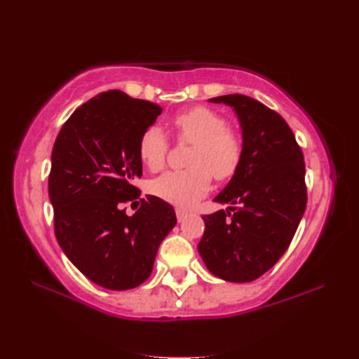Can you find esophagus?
<instances>
[{"label": "esophagus", "instance_id": "34e87169", "mask_svg": "<svg viewBox=\"0 0 359 359\" xmlns=\"http://www.w3.org/2000/svg\"><path fill=\"white\" fill-rule=\"evenodd\" d=\"M175 216H177L179 222H182V220H184L187 216V211L184 208H175Z\"/></svg>", "mask_w": 359, "mask_h": 359}]
</instances>
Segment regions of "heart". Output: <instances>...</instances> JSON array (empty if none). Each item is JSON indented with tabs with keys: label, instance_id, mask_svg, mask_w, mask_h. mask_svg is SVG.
Wrapping results in <instances>:
<instances>
[{
	"label": "heart",
	"instance_id": "heart-1",
	"mask_svg": "<svg viewBox=\"0 0 359 359\" xmlns=\"http://www.w3.org/2000/svg\"><path fill=\"white\" fill-rule=\"evenodd\" d=\"M179 139L194 143L188 163L191 168L168 171L151 182V191L179 207H189L208 193L211 174L224 180L238 170L242 157L239 135L228 128L224 116L208 108H193L174 118ZM168 140L162 129L152 125L139 140V157L151 171L163 166Z\"/></svg>",
	"mask_w": 359,
	"mask_h": 359
}]
</instances>
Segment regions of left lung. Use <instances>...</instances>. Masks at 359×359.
Segmentation results:
<instances>
[{
    "label": "left lung",
    "instance_id": "obj_1",
    "mask_svg": "<svg viewBox=\"0 0 359 359\" xmlns=\"http://www.w3.org/2000/svg\"><path fill=\"white\" fill-rule=\"evenodd\" d=\"M210 102L230 106L238 116L242 157L215 197L231 207L202 217L205 233L197 250L215 276L251 282L285 253L306 211L304 156L285 120L261 102L239 94Z\"/></svg>",
    "mask_w": 359,
    "mask_h": 359
}]
</instances>
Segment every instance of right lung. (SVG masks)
<instances>
[{
	"instance_id": "right-lung-1",
	"label": "right lung",
	"mask_w": 359,
	"mask_h": 359,
	"mask_svg": "<svg viewBox=\"0 0 359 359\" xmlns=\"http://www.w3.org/2000/svg\"><path fill=\"white\" fill-rule=\"evenodd\" d=\"M162 114L157 104L108 90L75 109L53 144L49 201L66 257L108 290H129L149 278L160 243L177 219L170 203L140 196L139 140Z\"/></svg>"
}]
</instances>
